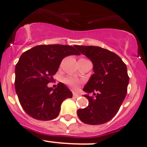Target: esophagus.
Wrapping results in <instances>:
<instances>
[{"label": "esophagus", "mask_w": 147, "mask_h": 147, "mask_svg": "<svg viewBox=\"0 0 147 147\" xmlns=\"http://www.w3.org/2000/svg\"><path fill=\"white\" fill-rule=\"evenodd\" d=\"M73 96H74V98H78V97H80V94H76V93H74Z\"/></svg>", "instance_id": "esophagus-1"}]
</instances>
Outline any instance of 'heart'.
Here are the masks:
<instances>
[{
    "instance_id": "b5f03b06",
    "label": "heart",
    "mask_w": 147,
    "mask_h": 147,
    "mask_svg": "<svg viewBox=\"0 0 147 147\" xmlns=\"http://www.w3.org/2000/svg\"><path fill=\"white\" fill-rule=\"evenodd\" d=\"M64 82L69 86H71V88H74V89L78 88L80 84V82L78 80H76V78H74V77H71V76L65 77L64 79Z\"/></svg>"
}]
</instances>
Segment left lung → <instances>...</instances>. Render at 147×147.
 I'll return each instance as SVG.
<instances>
[{
	"instance_id": "8db88e82",
	"label": "left lung",
	"mask_w": 147,
	"mask_h": 147,
	"mask_svg": "<svg viewBox=\"0 0 147 147\" xmlns=\"http://www.w3.org/2000/svg\"><path fill=\"white\" fill-rule=\"evenodd\" d=\"M75 47L92 61L94 71L83 88L93 96L84 95L89 103L86 108L77 110V116L86 124H104L116 116L125 98L129 82L127 67L108 49L92 46Z\"/></svg>"
}]
</instances>
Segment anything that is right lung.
Instances as JSON below:
<instances>
[{"mask_svg":"<svg viewBox=\"0 0 147 147\" xmlns=\"http://www.w3.org/2000/svg\"><path fill=\"white\" fill-rule=\"evenodd\" d=\"M75 48L39 45L21 55L15 69V88L22 107L32 118L54 119L59 116L63 100L72 98V92L61 82L55 88H49L47 84L53 80L64 58L80 55Z\"/></svg>","mask_w":147,"mask_h":147,"instance_id":"right-lung-1","label":"right lung"}]
</instances>
